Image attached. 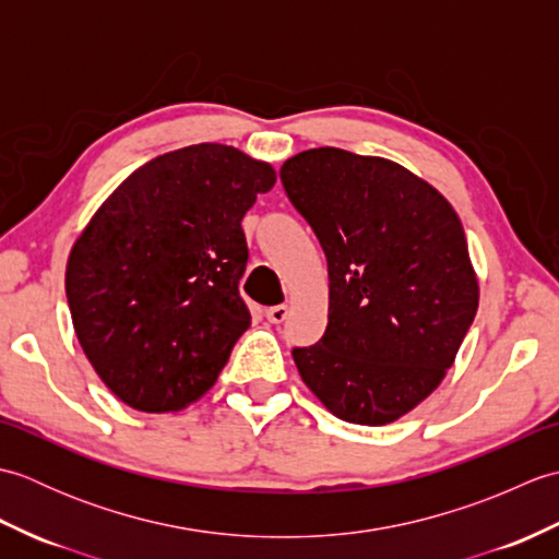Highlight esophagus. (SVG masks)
Returning <instances> with one entry per match:
<instances>
[{"label":"esophagus","instance_id":"obj_1","mask_svg":"<svg viewBox=\"0 0 559 559\" xmlns=\"http://www.w3.org/2000/svg\"><path fill=\"white\" fill-rule=\"evenodd\" d=\"M286 317H288V305H276V307H269V310H266V319L271 324L286 322Z\"/></svg>","mask_w":559,"mask_h":559}]
</instances>
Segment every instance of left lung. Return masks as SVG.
I'll return each mask as SVG.
<instances>
[{
  "instance_id": "left-lung-1",
  "label": "left lung",
  "mask_w": 559,
  "mask_h": 559,
  "mask_svg": "<svg viewBox=\"0 0 559 559\" xmlns=\"http://www.w3.org/2000/svg\"><path fill=\"white\" fill-rule=\"evenodd\" d=\"M281 182L329 264L324 336L293 348L302 382L341 420L394 423L442 382L478 310L456 211L399 163L331 146L288 158Z\"/></svg>"
}]
</instances>
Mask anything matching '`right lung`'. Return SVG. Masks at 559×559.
Instances as JSON below:
<instances>
[{
	"instance_id": "right-lung-1",
	"label": "right lung",
	"mask_w": 559,
	"mask_h": 559,
	"mask_svg": "<svg viewBox=\"0 0 559 559\" xmlns=\"http://www.w3.org/2000/svg\"><path fill=\"white\" fill-rule=\"evenodd\" d=\"M276 185L269 163L223 144L177 148L103 201L67 261L76 338L112 394L180 411L216 384L252 324L240 295L245 213Z\"/></svg>"
}]
</instances>
